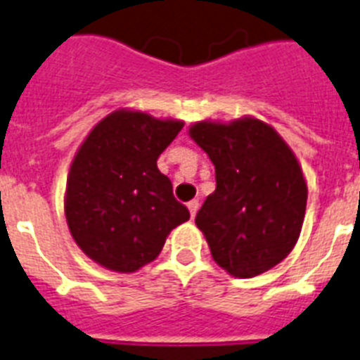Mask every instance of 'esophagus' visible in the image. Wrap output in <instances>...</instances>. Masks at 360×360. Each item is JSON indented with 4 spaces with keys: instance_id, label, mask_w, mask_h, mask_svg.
<instances>
[{
    "instance_id": "obj_1",
    "label": "esophagus",
    "mask_w": 360,
    "mask_h": 360,
    "mask_svg": "<svg viewBox=\"0 0 360 360\" xmlns=\"http://www.w3.org/2000/svg\"><path fill=\"white\" fill-rule=\"evenodd\" d=\"M188 212H191V217H194L196 215V212H198V207H200V204H198V200H191L187 204Z\"/></svg>"
}]
</instances>
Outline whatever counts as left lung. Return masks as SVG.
I'll return each instance as SVG.
<instances>
[{
  "label": "left lung",
  "instance_id": "1",
  "mask_svg": "<svg viewBox=\"0 0 360 360\" xmlns=\"http://www.w3.org/2000/svg\"><path fill=\"white\" fill-rule=\"evenodd\" d=\"M188 135L215 166V191L196 214L214 262L236 278L278 265L300 238L307 206V183L292 148L252 116L196 122Z\"/></svg>",
  "mask_w": 360,
  "mask_h": 360
}]
</instances>
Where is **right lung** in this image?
Wrapping results in <instances>:
<instances>
[{
  "label": "right lung",
  "instance_id": "1",
  "mask_svg": "<svg viewBox=\"0 0 360 360\" xmlns=\"http://www.w3.org/2000/svg\"><path fill=\"white\" fill-rule=\"evenodd\" d=\"M181 127V120L122 108L93 127L72 160L66 223L82 252L108 271L135 273L154 262L191 217L156 166Z\"/></svg>",
  "mask_w": 360,
  "mask_h": 360
}]
</instances>
